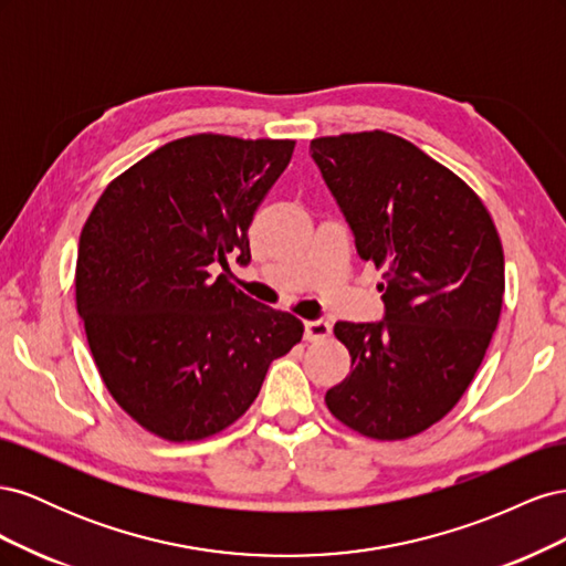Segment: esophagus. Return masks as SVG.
Instances as JSON below:
<instances>
[{"label": "esophagus", "mask_w": 566, "mask_h": 566, "mask_svg": "<svg viewBox=\"0 0 566 566\" xmlns=\"http://www.w3.org/2000/svg\"><path fill=\"white\" fill-rule=\"evenodd\" d=\"M331 335V323L325 318H314V321H304V337L306 339H323Z\"/></svg>", "instance_id": "obj_1"}]
</instances>
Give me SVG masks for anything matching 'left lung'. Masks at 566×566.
Segmentation results:
<instances>
[{
	"instance_id": "1",
	"label": "left lung",
	"mask_w": 566,
	"mask_h": 566,
	"mask_svg": "<svg viewBox=\"0 0 566 566\" xmlns=\"http://www.w3.org/2000/svg\"><path fill=\"white\" fill-rule=\"evenodd\" d=\"M310 150L358 256L385 271L382 321L335 323L352 370L325 403L370 439L413 437L458 403L489 349L505 293L499 231L465 181L401 136H323Z\"/></svg>"
}]
</instances>
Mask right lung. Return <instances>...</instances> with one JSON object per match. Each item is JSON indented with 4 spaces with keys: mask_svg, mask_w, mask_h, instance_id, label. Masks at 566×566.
<instances>
[{
    "mask_svg": "<svg viewBox=\"0 0 566 566\" xmlns=\"http://www.w3.org/2000/svg\"><path fill=\"white\" fill-rule=\"evenodd\" d=\"M295 142L196 134L119 175L80 235L75 300L113 399L148 432L198 441L241 418L304 325L229 283ZM226 269L213 276L216 264Z\"/></svg>",
    "mask_w": 566,
    "mask_h": 566,
    "instance_id": "right-lung-1",
    "label": "right lung"
}]
</instances>
